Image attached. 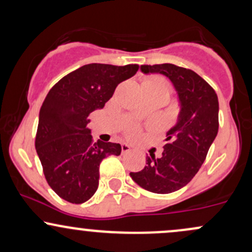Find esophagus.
<instances>
[{"instance_id":"1","label":"esophagus","mask_w":252,"mask_h":252,"mask_svg":"<svg viewBox=\"0 0 252 252\" xmlns=\"http://www.w3.org/2000/svg\"><path fill=\"white\" fill-rule=\"evenodd\" d=\"M121 147H122V154H128V153L131 152V148H130L128 143H122Z\"/></svg>"}]
</instances>
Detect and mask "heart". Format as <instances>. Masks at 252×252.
<instances>
[{
  "mask_svg": "<svg viewBox=\"0 0 252 252\" xmlns=\"http://www.w3.org/2000/svg\"><path fill=\"white\" fill-rule=\"evenodd\" d=\"M152 83L156 84V85H162V86H166L167 89H168V84H167V82L164 79H162V78H154V79L150 80Z\"/></svg>",
  "mask_w": 252,
  "mask_h": 252,
  "instance_id": "heart-1",
  "label": "heart"
}]
</instances>
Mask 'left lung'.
I'll use <instances>...</instances> for the list:
<instances>
[{"mask_svg": "<svg viewBox=\"0 0 252 252\" xmlns=\"http://www.w3.org/2000/svg\"><path fill=\"white\" fill-rule=\"evenodd\" d=\"M144 74L160 73L172 82L178 94V121L167 132L163 152L150 154L146 166L130 176L138 186L167 194L182 189L192 180L206 158L218 134L219 103L216 91L194 71L173 63L142 65Z\"/></svg>", "mask_w": 252, "mask_h": 252, "instance_id": "left-lung-1", "label": "left lung"}]
</instances>
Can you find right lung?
<instances>
[{
    "label": "right lung",
    "instance_id": "right-lung-1",
    "mask_svg": "<svg viewBox=\"0 0 252 252\" xmlns=\"http://www.w3.org/2000/svg\"><path fill=\"white\" fill-rule=\"evenodd\" d=\"M137 70L136 63H89L62 78L46 96L35 149L46 180L63 200L88 201L98 189L103 158L121 154V144L92 141L89 115L103 109L118 84Z\"/></svg>",
    "mask_w": 252,
    "mask_h": 252
}]
</instances>
